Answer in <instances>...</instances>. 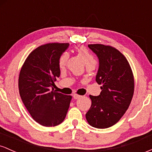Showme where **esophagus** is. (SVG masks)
I'll return each mask as SVG.
<instances>
[{
    "mask_svg": "<svg viewBox=\"0 0 152 152\" xmlns=\"http://www.w3.org/2000/svg\"><path fill=\"white\" fill-rule=\"evenodd\" d=\"M73 97H74V99H78L81 98V96L78 95V94H74V95H73Z\"/></svg>",
    "mask_w": 152,
    "mask_h": 152,
    "instance_id": "1",
    "label": "esophagus"
}]
</instances>
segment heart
I'll use <instances>...</instances> for the list:
<instances>
[{"instance_id":"heart-1","label":"heart","mask_w":152,"mask_h":152,"mask_svg":"<svg viewBox=\"0 0 152 152\" xmlns=\"http://www.w3.org/2000/svg\"><path fill=\"white\" fill-rule=\"evenodd\" d=\"M76 51L80 56L83 57L86 67H89V66L95 67L96 64V61L94 56L91 55L86 48L83 46L78 47V48H76ZM68 58H69V54L67 53L62 54L60 59H59V66H60V67H64L66 65Z\"/></svg>"}]
</instances>
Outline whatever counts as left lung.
Listing matches in <instances>:
<instances>
[{
	"label": "left lung",
	"mask_w": 152,
	"mask_h": 152,
	"mask_svg": "<svg viewBox=\"0 0 152 152\" xmlns=\"http://www.w3.org/2000/svg\"><path fill=\"white\" fill-rule=\"evenodd\" d=\"M88 46L99 58L96 81L102 85V91L96 96H89L91 106L86 118L95 128H109L119 121L130 105L134 91L133 74L119 50L102 44Z\"/></svg>",
	"instance_id": "8db88e82"
}]
</instances>
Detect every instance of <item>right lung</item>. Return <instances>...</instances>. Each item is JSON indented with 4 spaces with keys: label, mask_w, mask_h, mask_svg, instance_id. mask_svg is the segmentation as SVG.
Returning <instances> with one entry per match:
<instances>
[{
    "label": "right lung",
    "mask_w": 152,
    "mask_h": 152,
    "mask_svg": "<svg viewBox=\"0 0 152 152\" xmlns=\"http://www.w3.org/2000/svg\"><path fill=\"white\" fill-rule=\"evenodd\" d=\"M69 43H53L38 47L29 54L20 71V98L32 118L44 126H55L65 119L71 96L54 90L60 76L59 59Z\"/></svg>",
    "instance_id": "obj_1"
}]
</instances>
